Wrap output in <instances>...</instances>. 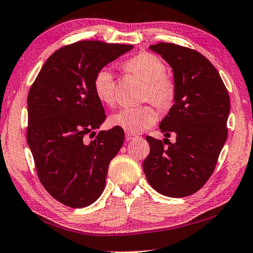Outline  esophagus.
I'll return each instance as SVG.
<instances>
[{
	"label": "esophagus",
	"mask_w": 253,
	"mask_h": 253,
	"mask_svg": "<svg viewBox=\"0 0 253 253\" xmlns=\"http://www.w3.org/2000/svg\"><path fill=\"white\" fill-rule=\"evenodd\" d=\"M136 137H137V136H135L130 133H126V141H131V139H134Z\"/></svg>",
	"instance_id": "34e87169"
}]
</instances>
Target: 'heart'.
<instances>
[{
	"label": "heart",
	"mask_w": 253,
	"mask_h": 253,
	"mask_svg": "<svg viewBox=\"0 0 253 253\" xmlns=\"http://www.w3.org/2000/svg\"><path fill=\"white\" fill-rule=\"evenodd\" d=\"M124 69L141 78L147 84L144 99L150 100L159 108H169L175 98V84L166 74V64L158 56L151 53H139L124 64ZM93 89L100 101L114 105L116 85L114 74L107 67L99 70L93 80ZM158 120L156 111L151 106L125 107L111 116L114 126L120 127L127 133L137 134L148 129Z\"/></svg>",
	"instance_id": "1"
}]
</instances>
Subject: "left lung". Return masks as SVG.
Here are the masks:
<instances>
[{
    "label": "left lung",
    "instance_id": "1",
    "mask_svg": "<svg viewBox=\"0 0 253 253\" xmlns=\"http://www.w3.org/2000/svg\"><path fill=\"white\" fill-rule=\"evenodd\" d=\"M150 49L173 71L174 105L160 129L166 137L174 134L177 141L164 143L147 136L151 151L143 170L160 194L186 197L198 191L215 170L227 137L230 97L217 70L198 51L170 42L151 45Z\"/></svg>",
    "mask_w": 253,
    "mask_h": 253
}]
</instances>
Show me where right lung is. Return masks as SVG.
I'll return each mask as SVG.
<instances>
[{"label": "right lung", "instance_id": "add662e5", "mask_svg": "<svg viewBox=\"0 0 253 253\" xmlns=\"http://www.w3.org/2000/svg\"><path fill=\"white\" fill-rule=\"evenodd\" d=\"M131 45L82 40L49 56L28 94L27 141L38 178L51 197L82 208L101 196L108 168L124 143V130H100L105 122L93 80Z\"/></svg>", "mask_w": 253, "mask_h": 253}]
</instances>
